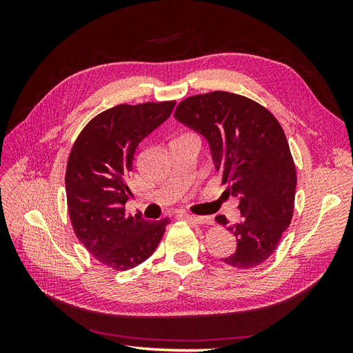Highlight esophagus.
I'll list each match as a JSON object with an SVG mask.
<instances>
[{"instance_id":"34e87169","label":"esophagus","mask_w":353,"mask_h":353,"mask_svg":"<svg viewBox=\"0 0 353 353\" xmlns=\"http://www.w3.org/2000/svg\"><path fill=\"white\" fill-rule=\"evenodd\" d=\"M183 218H184V219H187V221L194 222V223H199V225H203V223H210V222H212V221H210L209 218H206V216H191V215H184Z\"/></svg>"}]
</instances>
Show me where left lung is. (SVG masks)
<instances>
[{
  "instance_id": "8db88e82",
  "label": "left lung",
  "mask_w": 353,
  "mask_h": 353,
  "mask_svg": "<svg viewBox=\"0 0 353 353\" xmlns=\"http://www.w3.org/2000/svg\"><path fill=\"white\" fill-rule=\"evenodd\" d=\"M174 116L206 138L227 185L223 194L240 199L241 222L215 218L237 240L236 252L222 261L243 270L263 263L290 225L294 209L296 168L280 122L263 105L225 91L188 97Z\"/></svg>"
}]
</instances>
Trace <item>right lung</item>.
I'll list each match as a JSON object with an SVG mask.
<instances>
[{"label": "right lung", "instance_id": "obj_1", "mask_svg": "<svg viewBox=\"0 0 353 353\" xmlns=\"http://www.w3.org/2000/svg\"><path fill=\"white\" fill-rule=\"evenodd\" d=\"M175 101L119 104L94 117L74 141L66 168V197L72 227L95 259L126 271L150 258L168 219L126 215L128 187L138 144L162 125Z\"/></svg>", "mask_w": 353, "mask_h": 353}]
</instances>
